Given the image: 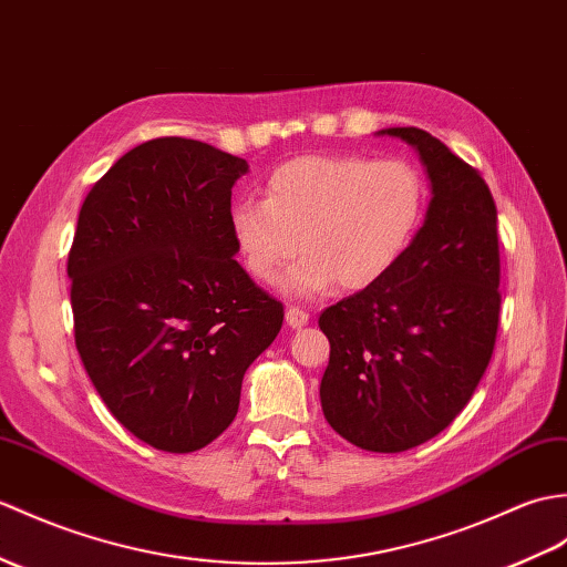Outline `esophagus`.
Returning <instances> with one entry per match:
<instances>
[{
    "mask_svg": "<svg viewBox=\"0 0 567 567\" xmlns=\"http://www.w3.org/2000/svg\"><path fill=\"white\" fill-rule=\"evenodd\" d=\"M285 316H287V326L295 328V331H297V328L309 323V313L305 309H299V307H287Z\"/></svg>",
    "mask_w": 567,
    "mask_h": 567,
    "instance_id": "esophagus-1",
    "label": "esophagus"
}]
</instances>
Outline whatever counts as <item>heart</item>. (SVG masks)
I'll return each instance as SVG.
<instances>
[{
	"mask_svg": "<svg viewBox=\"0 0 567 567\" xmlns=\"http://www.w3.org/2000/svg\"><path fill=\"white\" fill-rule=\"evenodd\" d=\"M427 188L405 159L305 154L270 171L266 197H241L229 229L246 270L272 285L301 251L287 289H364L403 258L423 224Z\"/></svg>",
	"mask_w": 567,
	"mask_h": 567,
	"instance_id": "b5f03b06",
	"label": "heart"
}]
</instances>
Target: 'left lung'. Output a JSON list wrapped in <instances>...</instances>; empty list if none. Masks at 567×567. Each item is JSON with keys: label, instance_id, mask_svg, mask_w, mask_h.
I'll return each mask as SVG.
<instances>
[{"label": "left lung", "instance_id": "left-lung-1", "mask_svg": "<svg viewBox=\"0 0 567 567\" xmlns=\"http://www.w3.org/2000/svg\"><path fill=\"white\" fill-rule=\"evenodd\" d=\"M432 183L425 224L379 282L319 316L331 343L321 408L340 437L379 454L432 440L464 411L499 323L497 209L478 168L420 127H389Z\"/></svg>", "mask_w": 567, "mask_h": 567}]
</instances>
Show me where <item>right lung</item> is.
I'll return each instance as SVG.
<instances>
[{
	"mask_svg": "<svg viewBox=\"0 0 567 567\" xmlns=\"http://www.w3.org/2000/svg\"><path fill=\"white\" fill-rule=\"evenodd\" d=\"M246 159L186 137L121 156L89 190L68 256L74 343L117 423L154 450H203L285 307L236 262L231 186Z\"/></svg>",
	"mask_w": 567,
	"mask_h": 567,
	"instance_id": "obj_1",
	"label": "right lung"
}]
</instances>
